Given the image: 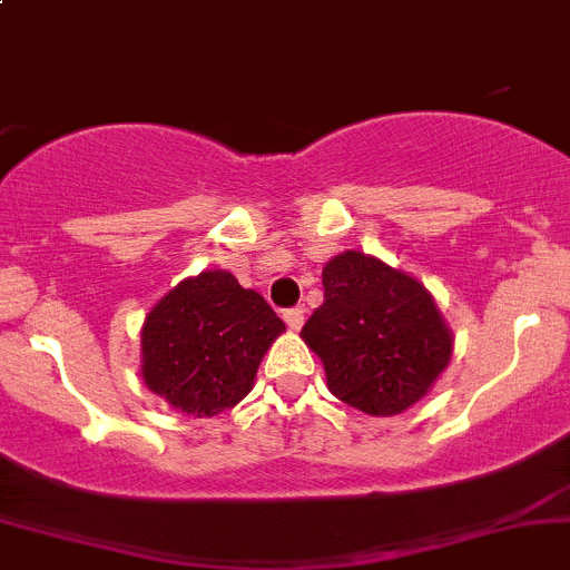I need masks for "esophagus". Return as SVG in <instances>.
<instances>
[{"mask_svg": "<svg viewBox=\"0 0 570 570\" xmlns=\"http://www.w3.org/2000/svg\"><path fill=\"white\" fill-rule=\"evenodd\" d=\"M284 322L292 327V331H301L303 322H306V314H303V308H286Z\"/></svg>", "mask_w": 570, "mask_h": 570, "instance_id": "1", "label": "esophagus"}]
</instances>
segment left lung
Segmentation results:
<instances>
[{
    "label": "left lung",
    "instance_id": "8db88e82",
    "mask_svg": "<svg viewBox=\"0 0 570 570\" xmlns=\"http://www.w3.org/2000/svg\"><path fill=\"white\" fill-rule=\"evenodd\" d=\"M325 303L301 336L320 355L327 389L372 416L422 400L452 355V333L419 281L358 250L322 269Z\"/></svg>",
    "mask_w": 570,
    "mask_h": 570
}]
</instances>
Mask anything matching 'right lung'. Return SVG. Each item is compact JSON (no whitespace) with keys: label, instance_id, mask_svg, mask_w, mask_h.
Listing matches in <instances>:
<instances>
[{"label":"right lung","instance_id":"add662e5","mask_svg":"<svg viewBox=\"0 0 570 570\" xmlns=\"http://www.w3.org/2000/svg\"><path fill=\"white\" fill-rule=\"evenodd\" d=\"M284 322L232 273H200L170 289L142 325V381L195 416L234 407L253 389Z\"/></svg>","mask_w":570,"mask_h":570}]
</instances>
